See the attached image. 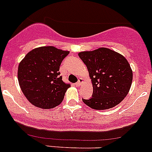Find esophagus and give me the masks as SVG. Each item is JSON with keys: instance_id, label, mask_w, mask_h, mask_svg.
Here are the masks:
<instances>
[{"instance_id": "obj_1", "label": "esophagus", "mask_w": 152, "mask_h": 152, "mask_svg": "<svg viewBox=\"0 0 152 152\" xmlns=\"http://www.w3.org/2000/svg\"><path fill=\"white\" fill-rule=\"evenodd\" d=\"M81 85H82V80L80 79V80H79L78 82H77L76 83V86H77V87H79V86H81Z\"/></svg>"}]
</instances>
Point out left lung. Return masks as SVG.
<instances>
[{
  "label": "left lung",
  "mask_w": 152,
  "mask_h": 152,
  "mask_svg": "<svg viewBox=\"0 0 152 152\" xmlns=\"http://www.w3.org/2000/svg\"><path fill=\"white\" fill-rule=\"evenodd\" d=\"M78 56L87 67L94 89L90 100L83 99L84 104L102 110L123 101L133 80V72L125 57L104 47L79 52Z\"/></svg>",
  "instance_id": "1"
}]
</instances>
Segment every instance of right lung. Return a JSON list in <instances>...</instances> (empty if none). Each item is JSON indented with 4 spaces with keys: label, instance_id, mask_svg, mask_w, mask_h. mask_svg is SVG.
Here are the masks:
<instances>
[{
    "label": "right lung",
    "instance_id": "add662e5",
    "mask_svg": "<svg viewBox=\"0 0 152 152\" xmlns=\"http://www.w3.org/2000/svg\"><path fill=\"white\" fill-rule=\"evenodd\" d=\"M69 51L54 46L35 48L27 53L18 69L19 86L35 107L52 109L61 104L69 84L59 76V66Z\"/></svg>",
    "mask_w": 152,
    "mask_h": 152
}]
</instances>
